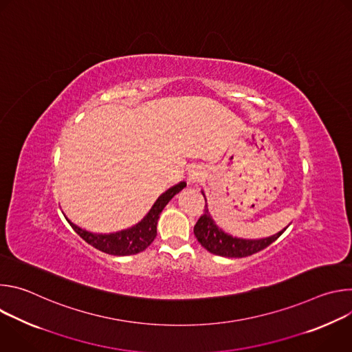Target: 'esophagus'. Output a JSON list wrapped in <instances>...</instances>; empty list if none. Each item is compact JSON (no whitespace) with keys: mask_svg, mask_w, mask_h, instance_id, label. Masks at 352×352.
Masks as SVG:
<instances>
[{"mask_svg":"<svg viewBox=\"0 0 352 352\" xmlns=\"http://www.w3.org/2000/svg\"><path fill=\"white\" fill-rule=\"evenodd\" d=\"M200 178H202V173H199L197 170H190L189 171V175H188V181L190 184H195V182H199Z\"/></svg>","mask_w":352,"mask_h":352,"instance_id":"34e87169","label":"esophagus"}]
</instances>
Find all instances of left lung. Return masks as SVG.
Returning a JSON list of instances; mask_svg holds the SVG:
<instances>
[{"label": "left lung", "instance_id": "8db88e82", "mask_svg": "<svg viewBox=\"0 0 352 352\" xmlns=\"http://www.w3.org/2000/svg\"><path fill=\"white\" fill-rule=\"evenodd\" d=\"M204 193V192H202ZM205 196V193H204ZM206 200V197H205ZM288 227V226H287ZM285 227V228H287ZM278 231L277 234L262 238V239H242L232 235L226 234L221 228H219L212 219L208 205L205 206L204 214L200 216L197 223L193 227V232L199 243L202 245L205 249H208L210 254L224 256V258H245L250 256L259 250L267 248L270 243H273L284 231Z\"/></svg>", "mask_w": 352, "mask_h": 352}]
</instances>
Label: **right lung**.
Returning <instances> with one entry per match:
<instances>
[{"instance_id":"1","label":"right lung","mask_w":352,"mask_h":352,"mask_svg":"<svg viewBox=\"0 0 352 352\" xmlns=\"http://www.w3.org/2000/svg\"><path fill=\"white\" fill-rule=\"evenodd\" d=\"M185 186H186V182L181 181L179 184L167 189L163 195L159 196L152 209L148 210V213L138 224L118 232H111V234L89 232L75 226L67 217L65 219L80 238H83L87 243H90L96 249L102 250V252L114 255V256L136 255L155 241L157 235V220L160 217V213L163 212V209L166 208V205L170 202V200Z\"/></svg>"}]
</instances>
